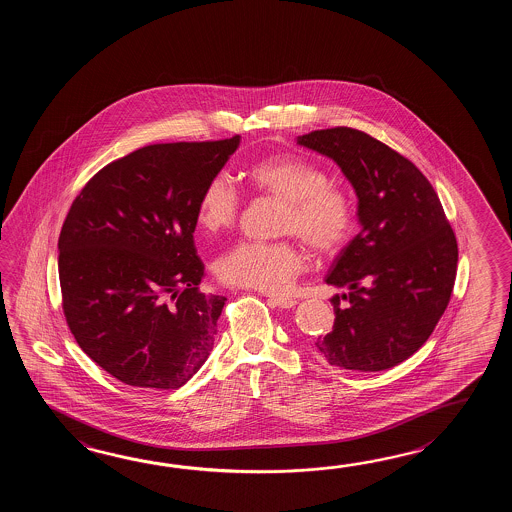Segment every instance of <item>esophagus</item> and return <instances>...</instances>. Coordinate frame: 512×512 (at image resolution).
Here are the masks:
<instances>
[{
    "instance_id": "34e87169",
    "label": "esophagus",
    "mask_w": 512,
    "mask_h": 512,
    "mask_svg": "<svg viewBox=\"0 0 512 512\" xmlns=\"http://www.w3.org/2000/svg\"><path fill=\"white\" fill-rule=\"evenodd\" d=\"M267 300H269L274 307H282V309H293L294 305L298 304L294 298L274 296V294H269V296H267Z\"/></svg>"
}]
</instances>
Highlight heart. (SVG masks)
Here are the masks:
<instances>
[{"instance_id":"b5f03b06","label":"heart","mask_w":512,"mask_h":512,"mask_svg":"<svg viewBox=\"0 0 512 512\" xmlns=\"http://www.w3.org/2000/svg\"><path fill=\"white\" fill-rule=\"evenodd\" d=\"M252 192L282 203L280 232L294 234L320 256H331L348 243L355 214L344 190L327 183L318 164L300 155H272L245 170ZM240 210V197L225 175H214L197 199L196 221L208 234L229 229ZM305 258L293 241H241L218 261L223 282L265 293H283L304 271Z\"/></svg>"}]
</instances>
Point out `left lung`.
I'll return each mask as SVG.
<instances>
[{
    "label": "left lung",
    "instance_id": "left-lung-1",
    "mask_svg": "<svg viewBox=\"0 0 512 512\" xmlns=\"http://www.w3.org/2000/svg\"><path fill=\"white\" fill-rule=\"evenodd\" d=\"M296 142L333 159L359 199L360 232L326 276L348 293L331 298L333 331L316 349L342 370L393 368L425 344L445 313L456 280L454 230L425 175L368 133L331 128Z\"/></svg>",
    "mask_w": 512,
    "mask_h": 512
}]
</instances>
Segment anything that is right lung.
Instances as JSON below:
<instances>
[{"label": "right lung", "mask_w": 512, "mask_h": 512, "mask_svg": "<svg viewBox=\"0 0 512 512\" xmlns=\"http://www.w3.org/2000/svg\"><path fill=\"white\" fill-rule=\"evenodd\" d=\"M240 141L144 146L93 175L69 208L58 240L67 326L124 384L181 388L212 351L227 298L197 291V199Z\"/></svg>", "instance_id": "obj_1"}]
</instances>
